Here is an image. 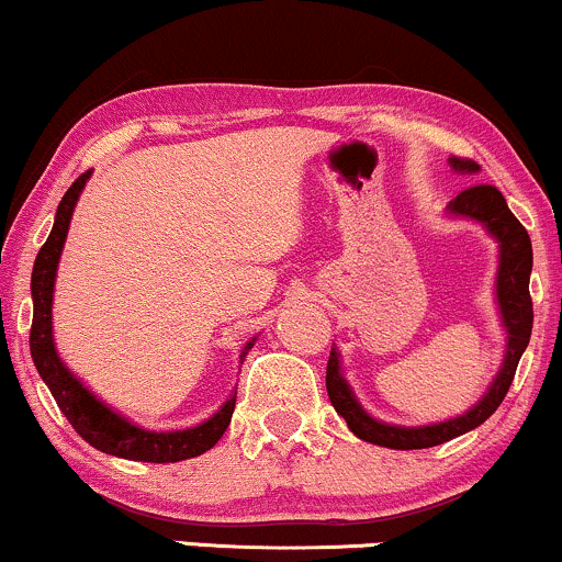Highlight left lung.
<instances>
[{
  "label": "left lung",
  "instance_id": "1",
  "mask_svg": "<svg viewBox=\"0 0 562 562\" xmlns=\"http://www.w3.org/2000/svg\"><path fill=\"white\" fill-rule=\"evenodd\" d=\"M451 166L457 171H479V164L470 158L451 156ZM449 211L457 216L475 218V222L486 224V229L499 240V277H496V299H499L502 319L507 327V353L505 364H502L499 375L492 383L486 396L481 398L473 409L465 412L462 417H454L449 423L425 425V428H396V425H385L372 420L370 415L359 406L353 398L351 389L346 380L340 378V364L335 348L327 359V396L340 417L348 423L353 436L362 441L378 443V447L389 449H428L438 443L451 441V438L468 434V430L479 428L494 415L496 406L507 396L509 385H513L515 370H518L520 357H524L528 338H531L533 327V303L528 293V280H531V237L524 224L515 218L513 211L507 209L502 192L492 184H473L462 190L460 195L449 203Z\"/></svg>",
  "mask_w": 562,
  "mask_h": 562
}]
</instances>
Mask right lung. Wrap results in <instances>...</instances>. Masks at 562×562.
Masks as SVG:
<instances>
[{
	"label": "right lung",
	"instance_id": "obj_1",
	"mask_svg": "<svg viewBox=\"0 0 562 562\" xmlns=\"http://www.w3.org/2000/svg\"><path fill=\"white\" fill-rule=\"evenodd\" d=\"M89 171H83L68 192L63 195L57 205L55 227L49 232L47 243L38 250L34 261V274H31V295H34V322H31V357L42 375L47 389L53 391L57 406L74 430L83 441L92 443L94 449L105 451V454L124 457V460L139 462H179L190 460V457L209 451L218 438L224 436L227 425L235 412L237 393H232L229 402L216 412L211 420H205L198 428L187 430H169V434H156V430H142L137 425L126 423L115 412L108 409L100 398H94L70 372L63 367L53 344V288L57 261H60L63 243H66L70 216H74V205L79 200V192L87 184ZM254 340L243 348L240 357L250 351Z\"/></svg>",
	"mask_w": 562,
	"mask_h": 562
}]
</instances>
